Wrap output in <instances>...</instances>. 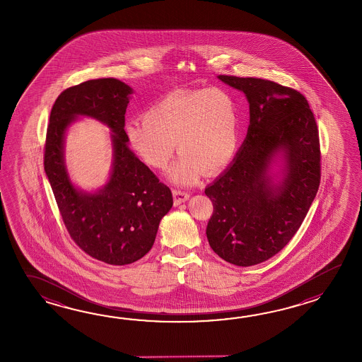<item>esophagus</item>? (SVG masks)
Here are the masks:
<instances>
[{"label":"esophagus","mask_w":362,"mask_h":362,"mask_svg":"<svg viewBox=\"0 0 362 362\" xmlns=\"http://www.w3.org/2000/svg\"><path fill=\"white\" fill-rule=\"evenodd\" d=\"M173 195H175V204H177L178 206V204L185 203L186 200L189 199L190 192H182V190H175Z\"/></svg>","instance_id":"1"}]
</instances>
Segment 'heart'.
Masks as SVG:
<instances>
[{
  "instance_id": "obj_1",
  "label": "heart",
  "mask_w": 362,
  "mask_h": 362,
  "mask_svg": "<svg viewBox=\"0 0 362 362\" xmlns=\"http://www.w3.org/2000/svg\"><path fill=\"white\" fill-rule=\"evenodd\" d=\"M125 134L133 151L155 170H164L181 153L170 176L181 185L195 184L203 170L217 172L230 162L239 141L238 103L221 88L170 93L132 120Z\"/></svg>"
}]
</instances>
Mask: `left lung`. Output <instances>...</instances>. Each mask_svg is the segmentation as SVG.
<instances>
[{
    "label": "left lung",
    "mask_w": 362,
    "mask_h": 362,
    "mask_svg": "<svg viewBox=\"0 0 362 362\" xmlns=\"http://www.w3.org/2000/svg\"><path fill=\"white\" fill-rule=\"evenodd\" d=\"M250 102V125L238 154L206 187L214 204L208 243L225 262L251 267L278 254L300 228L321 181L318 128L307 98L293 88L256 77L220 75ZM284 151L286 175L278 187L269 164Z\"/></svg>",
    "instance_id": "left-lung-1"
}]
</instances>
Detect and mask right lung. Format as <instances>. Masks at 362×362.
Segmentation results:
<instances>
[{
	"label": "right lung",
	"instance_id": "add662e5",
	"mask_svg": "<svg viewBox=\"0 0 362 362\" xmlns=\"http://www.w3.org/2000/svg\"><path fill=\"white\" fill-rule=\"evenodd\" d=\"M132 89L116 78H95L67 88L55 100L47 125L44 168L69 237L85 254L110 265L137 262L151 250L159 223L173 197L128 146L124 131ZM92 115L115 133V167L95 194L78 192L62 158L66 127L76 115Z\"/></svg>",
	"mask_w": 362,
	"mask_h": 362
}]
</instances>
